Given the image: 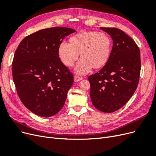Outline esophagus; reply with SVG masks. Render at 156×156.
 I'll return each instance as SVG.
<instances>
[{"label":"esophagus","instance_id":"obj_1","mask_svg":"<svg viewBox=\"0 0 156 156\" xmlns=\"http://www.w3.org/2000/svg\"><path fill=\"white\" fill-rule=\"evenodd\" d=\"M82 79H83L82 77H79V76H77V75H74V81L75 82H79V81H80Z\"/></svg>","mask_w":156,"mask_h":156}]
</instances>
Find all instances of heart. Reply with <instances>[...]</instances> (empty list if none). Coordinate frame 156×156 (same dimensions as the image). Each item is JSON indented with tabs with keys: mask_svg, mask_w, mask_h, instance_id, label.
I'll return each instance as SVG.
<instances>
[{
	"mask_svg": "<svg viewBox=\"0 0 156 156\" xmlns=\"http://www.w3.org/2000/svg\"><path fill=\"white\" fill-rule=\"evenodd\" d=\"M69 43L62 42L58 45L59 58L66 66L72 67L78 59L75 72L85 75L91 68L100 69L107 64L111 53V40L103 32L83 31L72 36Z\"/></svg>",
	"mask_w": 156,
	"mask_h": 156,
	"instance_id": "heart-1",
	"label": "heart"
}]
</instances>
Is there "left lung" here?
<instances>
[{"mask_svg": "<svg viewBox=\"0 0 156 156\" xmlns=\"http://www.w3.org/2000/svg\"><path fill=\"white\" fill-rule=\"evenodd\" d=\"M112 40L111 55L99 72L88 77L93 105L103 112L120 109L133 95L140 72V51L134 40L116 28L100 27Z\"/></svg>", "mask_w": 156, "mask_h": 156, "instance_id": "obj_1", "label": "left lung"}]
</instances>
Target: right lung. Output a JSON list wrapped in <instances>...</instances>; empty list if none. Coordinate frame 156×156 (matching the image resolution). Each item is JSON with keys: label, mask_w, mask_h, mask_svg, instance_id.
Instances as JSON below:
<instances>
[{"label": "right lung", "mask_w": 156, "mask_h": 156, "mask_svg": "<svg viewBox=\"0 0 156 156\" xmlns=\"http://www.w3.org/2000/svg\"><path fill=\"white\" fill-rule=\"evenodd\" d=\"M75 32L60 27L40 30L25 37L15 52L12 75L17 95L37 116L55 115L64 105L73 76L61 62L58 48Z\"/></svg>", "instance_id": "right-lung-1"}]
</instances>
